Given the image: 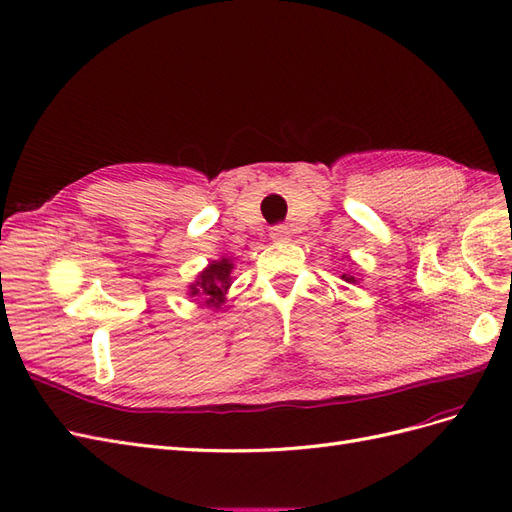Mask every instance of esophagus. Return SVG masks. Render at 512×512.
Listing matches in <instances>:
<instances>
[{
    "mask_svg": "<svg viewBox=\"0 0 512 512\" xmlns=\"http://www.w3.org/2000/svg\"><path fill=\"white\" fill-rule=\"evenodd\" d=\"M270 238H272L274 242H285V240H289V227H285V225H274V227L270 229Z\"/></svg>",
    "mask_w": 512,
    "mask_h": 512,
    "instance_id": "esophagus-1",
    "label": "esophagus"
}]
</instances>
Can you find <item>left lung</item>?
<instances>
[{
	"label": "left lung",
	"instance_id": "obj_1",
	"mask_svg": "<svg viewBox=\"0 0 512 512\" xmlns=\"http://www.w3.org/2000/svg\"><path fill=\"white\" fill-rule=\"evenodd\" d=\"M343 279L347 281V283H354L356 279H354V276H349V274H343Z\"/></svg>",
	"mask_w": 512,
	"mask_h": 512
}]
</instances>
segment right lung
<instances>
[{
  "instance_id": "obj_1",
  "label": "right lung",
  "mask_w": 512,
  "mask_h": 512,
  "mask_svg": "<svg viewBox=\"0 0 512 512\" xmlns=\"http://www.w3.org/2000/svg\"><path fill=\"white\" fill-rule=\"evenodd\" d=\"M233 264H229V259L214 261V264L201 272L199 279L191 285V294L193 296H206L208 304H221L225 291L229 289V274H231Z\"/></svg>"
}]
</instances>
